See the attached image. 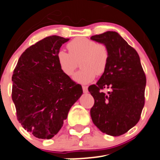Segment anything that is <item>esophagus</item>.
Here are the masks:
<instances>
[{"mask_svg": "<svg viewBox=\"0 0 160 160\" xmlns=\"http://www.w3.org/2000/svg\"><path fill=\"white\" fill-rule=\"evenodd\" d=\"M82 89H83V92L85 93L88 92V87H87V86H85V85H83V86H82Z\"/></svg>", "mask_w": 160, "mask_h": 160, "instance_id": "34e87169", "label": "esophagus"}]
</instances>
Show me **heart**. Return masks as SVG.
<instances>
[{
    "label": "heart",
    "mask_w": 160,
    "mask_h": 160,
    "mask_svg": "<svg viewBox=\"0 0 160 160\" xmlns=\"http://www.w3.org/2000/svg\"><path fill=\"white\" fill-rule=\"evenodd\" d=\"M68 52L60 50L57 61L61 70L68 76H72L78 68V61L82 68L74 76V79L82 84L92 82L96 75L105 72L109 61V50L103 43H97L85 37L75 38L68 44Z\"/></svg>",
    "instance_id": "1"
}]
</instances>
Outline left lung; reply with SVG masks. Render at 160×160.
Returning a JSON list of instances; mask_svg holds the SVG:
<instances>
[{
	"instance_id": "1",
	"label": "left lung",
	"mask_w": 160,
	"mask_h": 160,
	"mask_svg": "<svg viewBox=\"0 0 160 160\" xmlns=\"http://www.w3.org/2000/svg\"><path fill=\"white\" fill-rule=\"evenodd\" d=\"M91 39L105 44L109 50L105 72L96 85L88 87L95 101L90 110L92 120L103 133L120 136L140 120L146 77L137 51L118 32H106ZM104 88L110 91L104 93Z\"/></svg>"
}]
</instances>
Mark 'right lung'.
Wrapping results in <instances>:
<instances>
[{
	"instance_id": "add662e5",
	"label": "right lung",
	"mask_w": 160,
	"mask_h": 160,
	"mask_svg": "<svg viewBox=\"0 0 160 160\" xmlns=\"http://www.w3.org/2000/svg\"><path fill=\"white\" fill-rule=\"evenodd\" d=\"M69 39L50 36L32 45L18 59L12 75V97L17 119L36 138H52L83 93L60 68L57 53Z\"/></svg>"
}]
</instances>
